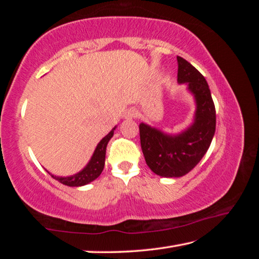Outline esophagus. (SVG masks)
Masks as SVG:
<instances>
[{
  "instance_id": "1",
  "label": "esophagus",
  "mask_w": 259,
  "mask_h": 259,
  "mask_svg": "<svg viewBox=\"0 0 259 259\" xmlns=\"http://www.w3.org/2000/svg\"><path fill=\"white\" fill-rule=\"evenodd\" d=\"M136 115H137V112H136L135 109L131 108L125 113V119H134V117H136Z\"/></svg>"
}]
</instances>
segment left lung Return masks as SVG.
I'll list each match as a JSON object with an SVG mask.
<instances>
[{"label":"left lung","instance_id":"obj_1","mask_svg":"<svg viewBox=\"0 0 259 259\" xmlns=\"http://www.w3.org/2000/svg\"><path fill=\"white\" fill-rule=\"evenodd\" d=\"M179 83H186L196 102L195 119L181 135L169 136L140 123V146L147 165L162 177H181L202 159L216 130V109L204 76L182 57H177Z\"/></svg>","mask_w":259,"mask_h":259}]
</instances>
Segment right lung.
<instances>
[{
    "instance_id": "add662e5",
    "label": "right lung",
    "mask_w": 259,
    "mask_h": 259,
    "mask_svg": "<svg viewBox=\"0 0 259 259\" xmlns=\"http://www.w3.org/2000/svg\"><path fill=\"white\" fill-rule=\"evenodd\" d=\"M114 130H115V128H114L111 133L105 136V137L100 140L94 152L93 157H91L89 163H88V165L82 170V171H80L78 174L74 175V176H71V177H57V176H54V175H51V177L57 179V181L60 182L61 184H64V185L72 186V187L87 185V184H89L90 182L95 181L96 178L99 177V175L102 174L103 169H104L105 155H106V147H107L109 139L113 137Z\"/></svg>"
}]
</instances>
